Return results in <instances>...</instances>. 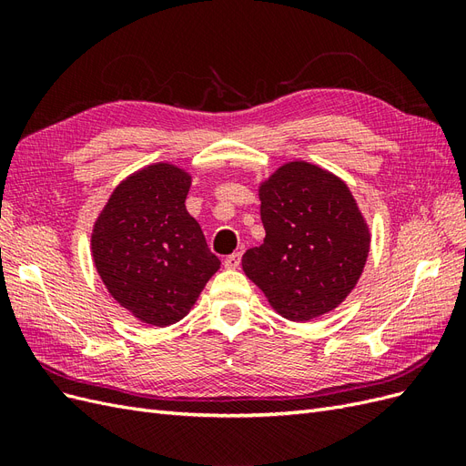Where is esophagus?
<instances>
[{"label": "esophagus", "mask_w": 466, "mask_h": 466, "mask_svg": "<svg viewBox=\"0 0 466 466\" xmlns=\"http://www.w3.org/2000/svg\"><path fill=\"white\" fill-rule=\"evenodd\" d=\"M238 264H241V252H233V255L225 257L223 260V266L228 268V270H237Z\"/></svg>", "instance_id": "34e87169"}]
</instances>
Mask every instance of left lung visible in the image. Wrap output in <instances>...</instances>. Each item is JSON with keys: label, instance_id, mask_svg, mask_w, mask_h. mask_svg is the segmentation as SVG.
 Wrapping results in <instances>:
<instances>
[{"label": "left lung", "instance_id": "left-lung-1", "mask_svg": "<svg viewBox=\"0 0 466 466\" xmlns=\"http://www.w3.org/2000/svg\"><path fill=\"white\" fill-rule=\"evenodd\" d=\"M258 198L266 237L243 255L247 278L288 320L334 311L356 288L371 245L346 182L295 159L260 182Z\"/></svg>", "mask_w": 466, "mask_h": 466}]
</instances>
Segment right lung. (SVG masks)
Segmentation results:
<instances>
[{
  "instance_id": "1",
  "label": "right lung",
  "mask_w": 466,
  "mask_h": 466,
  "mask_svg": "<svg viewBox=\"0 0 466 466\" xmlns=\"http://www.w3.org/2000/svg\"><path fill=\"white\" fill-rule=\"evenodd\" d=\"M192 175L153 163L120 180L91 231V255L110 298L149 327L187 317L219 270L187 211Z\"/></svg>"
}]
</instances>
